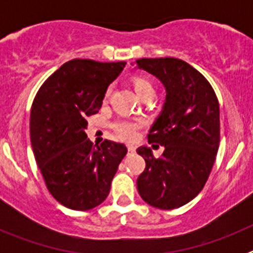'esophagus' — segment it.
<instances>
[{
	"label": "esophagus",
	"instance_id": "1",
	"mask_svg": "<svg viewBox=\"0 0 253 253\" xmlns=\"http://www.w3.org/2000/svg\"><path fill=\"white\" fill-rule=\"evenodd\" d=\"M128 152L129 153H134L135 152V147L131 146V144H128Z\"/></svg>",
	"mask_w": 253,
	"mask_h": 253
}]
</instances>
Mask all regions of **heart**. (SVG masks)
<instances>
[{
  "instance_id": "heart-1",
  "label": "heart",
  "mask_w": 253,
  "mask_h": 253,
  "mask_svg": "<svg viewBox=\"0 0 253 253\" xmlns=\"http://www.w3.org/2000/svg\"><path fill=\"white\" fill-rule=\"evenodd\" d=\"M134 90L138 93V96H142L147 92H154L153 84L149 81L148 78L142 77V76H137L133 77L131 80ZM140 126L139 122H134V120H118L113 124V128L116 133L119 134L123 139L130 140L135 137L138 128Z\"/></svg>"
}]
</instances>
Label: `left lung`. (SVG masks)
Wrapping results in <instances>:
<instances>
[{"label": "left lung", "mask_w": 253, "mask_h": 253, "mask_svg": "<svg viewBox=\"0 0 253 253\" xmlns=\"http://www.w3.org/2000/svg\"><path fill=\"white\" fill-rule=\"evenodd\" d=\"M138 69L158 78L166 90L148 142L165 147L156 158L151 148L137 149L146 169L137 180L140 198L158 209H176L204 187L219 148V104L207 78L177 58H142Z\"/></svg>", "instance_id": "left-lung-1"}]
</instances>
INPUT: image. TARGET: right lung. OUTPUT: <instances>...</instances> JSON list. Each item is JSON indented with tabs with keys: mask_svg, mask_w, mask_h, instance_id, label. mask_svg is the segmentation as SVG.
<instances>
[{
	"mask_svg": "<svg viewBox=\"0 0 253 253\" xmlns=\"http://www.w3.org/2000/svg\"><path fill=\"white\" fill-rule=\"evenodd\" d=\"M125 62L72 59L40 87L30 113L35 160L53 198L73 210H90L110 193L128 152L122 143L87 139L86 116L99 113L107 87Z\"/></svg>",
	"mask_w": 253,
	"mask_h": 253,
	"instance_id": "obj_1",
	"label": "right lung"
}]
</instances>
